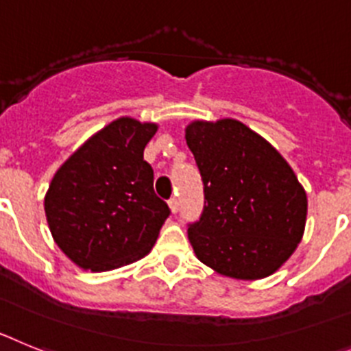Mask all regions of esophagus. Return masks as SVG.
<instances>
[{"label":"esophagus","instance_id":"1","mask_svg":"<svg viewBox=\"0 0 351 351\" xmlns=\"http://www.w3.org/2000/svg\"><path fill=\"white\" fill-rule=\"evenodd\" d=\"M169 208H171V212H173V213L178 212V208H180V201L176 199V197H171V199H169Z\"/></svg>","mask_w":351,"mask_h":351}]
</instances>
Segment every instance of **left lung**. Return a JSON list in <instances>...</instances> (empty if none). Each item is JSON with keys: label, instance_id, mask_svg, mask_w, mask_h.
<instances>
[{"label": "left lung", "instance_id": "8db88e82", "mask_svg": "<svg viewBox=\"0 0 351 351\" xmlns=\"http://www.w3.org/2000/svg\"><path fill=\"white\" fill-rule=\"evenodd\" d=\"M187 146L205 206L189 224L197 260L233 279L274 274L302 240L306 191L281 154L239 120L193 121Z\"/></svg>", "mask_w": 351, "mask_h": 351}]
</instances>
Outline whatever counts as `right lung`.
Listing matches in <instances>:
<instances>
[{"mask_svg":"<svg viewBox=\"0 0 351 351\" xmlns=\"http://www.w3.org/2000/svg\"><path fill=\"white\" fill-rule=\"evenodd\" d=\"M155 123L123 117L91 136L54 175L44 208L54 242L91 272L145 258L169 217L154 191V169L143 152Z\"/></svg>","mask_w":351,"mask_h":351,"instance_id":"obj_1","label":"right lung"}]
</instances>
